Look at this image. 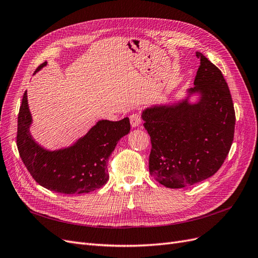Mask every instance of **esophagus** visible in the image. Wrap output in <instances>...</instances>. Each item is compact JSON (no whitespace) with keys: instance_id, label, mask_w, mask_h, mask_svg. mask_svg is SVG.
<instances>
[{"instance_id":"esophagus-1","label":"esophagus","mask_w":258,"mask_h":258,"mask_svg":"<svg viewBox=\"0 0 258 258\" xmlns=\"http://www.w3.org/2000/svg\"><path fill=\"white\" fill-rule=\"evenodd\" d=\"M130 122H131V126L136 128V127H139L140 124H141L142 122V117L140 114H132L130 115Z\"/></svg>"}]
</instances>
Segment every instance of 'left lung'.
<instances>
[{"instance_id": "8db88e82", "label": "left lung", "mask_w": 258, "mask_h": 258, "mask_svg": "<svg viewBox=\"0 0 258 258\" xmlns=\"http://www.w3.org/2000/svg\"><path fill=\"white\" fill-rule=\"evenodd\" d=\"M200 66L189 93L196 104L155 106L143 112L151 137V175L168 188H182L215 174L230 151L236 114L221 70L197 51Z\"/></svg>"}]
</instances>
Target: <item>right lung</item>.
<instances>
[{"label":"right lung","instance_id":"add662e5","mask_svg":"<svg viewBox=\"0 0 258 258\" xmlns=\"http://www.w3.org/2000/svg\"><path fill=\"white\" fill-rule=\"evenodd\" d=\"M46 62L36 69L41 70ZM31 114L27 91L18 114L17 147L22 162L36 183L60 194H84L102 187L108 179L107 162L117 142L129 134L128 117L119 121L100 120L77 143L56 152L38 146L29 132Z\"/></svg>","mask_w":258,"mask_h":258}]
</instances>
